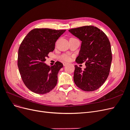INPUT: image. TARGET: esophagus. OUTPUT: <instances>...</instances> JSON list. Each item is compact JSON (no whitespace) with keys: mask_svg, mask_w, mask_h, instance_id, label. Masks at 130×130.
<instances>
[{"mask_svg":"<svg viewBox=\"0 0 130 130\" xmlns=\"http://www.w3.org/2000/svg\"><path fill=\"white\" fill-rule=\"evenodd\" d=\"M68 63L67 62H63V64L64 66H66Z\"/></svg>","mask_w":130,"mask_h":130,"instance_id":"1","label":"esophagus"}]
</instances>
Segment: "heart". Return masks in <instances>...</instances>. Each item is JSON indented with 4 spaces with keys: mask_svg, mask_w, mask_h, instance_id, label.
<instances>
[{
    "mask_svg": "<svg viewBox=\"0 0 130 130\" xmlns=\"http://www.w3.org/2000/svg\"><path fill=\"white\" fill-rule=\"evenodd\" d=\"M62 58L63 60H64L66 61H68L70 60L69 57L68 56H67V55H63V56L62 57Z\"/></svg>",
    "mask_w": 130,
    "mask_h": 130,
    "instance_id": "obj_1",
    "label": "heart"
}]
</instances>
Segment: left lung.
<instances>
[{"instance_id": "8db88e82", "label": "left lung", "mask_w": 130, "mask_h": 130, "mask_svg": "<svg viewBox=\"0 0 130 130\" xmlns=\"http://www.w3.org/2000/svg\"><path fill=\"white\" fill-rule=\"evenodd\" d=\"M82 42L77 63L85 62L84 70L75 66L74 81L86 92L99 88L107 79L112 60L111 44L107 36L98 27L89 25L68 30Z\"/></svg>"}]
</instances>
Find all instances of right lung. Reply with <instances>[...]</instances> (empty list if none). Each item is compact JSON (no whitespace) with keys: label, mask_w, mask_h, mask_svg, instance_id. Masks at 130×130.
<instances>
[{"label":"right lung","mask_w":130,"mask_h":130,"mask_svg":"<svg viewBox=\"0 0 130 130\" xmlns=\"http://www.w3.org/2000/svg\"><path fill=\"white\" fill-rule=\"evenodd\" d=\"M66 30L34 29L27 34L18 50V67L27 88L35 93L50 92L57 82V74L63 65L56 62L50 67L45 63L53 52L57 40Z\"/></svg>","instance_id":"add662e5"}]
</instances>
